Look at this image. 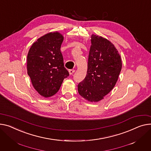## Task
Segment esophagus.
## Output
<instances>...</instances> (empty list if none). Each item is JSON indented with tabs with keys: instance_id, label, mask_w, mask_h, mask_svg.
I'll list each match as a JSON object with an SVG mask.
<instances>
[{
	"instance_id": "esophagus-1",
	"label": "esophagus",
	"mask_w": 151,
	"mask_h": 151,
	"mask_svg": "<svg viewBox=\"0 0 151 151\" xmlns=\"http://www.w3.org/2000/svg\"><path fill=\"white\" fill-rule=\"evenodd\" d=\"M68 72H69L70 75H72V74L75 72V70H70Z\"/></svg>"
}]
</instances>
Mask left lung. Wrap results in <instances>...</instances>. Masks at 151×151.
<instances>
[{"label":"left lung","instance_id":"left-lung-1","mask_svg":"<svg viewBox=\"0 0 151 151\" xmlns=\"http://www.w3.org/2000/svg\"><path fill=\"white\" fill-rule=\"evenodd\" d=\"M87 75L78 84V90L88 101L98 102L114 87L122 62L117 50L107 39L92 35Z\"/></svg>","mask_w":151,"mask_h":151}]
</instances>
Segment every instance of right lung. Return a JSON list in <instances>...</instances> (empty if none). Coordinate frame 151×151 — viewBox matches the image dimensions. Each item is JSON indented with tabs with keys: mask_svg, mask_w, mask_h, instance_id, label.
<instances>
[{
	"mask_svg": "<svg viewBox=\"0 0 151 151\" xmlns=\"http://www.w3.org/2000/svg\"><path fill=\"white\" fill-rule=\"evenodd\" d=\"M63 39L58 32L46 34L33 44L27 55L28 75L36 91L45 98L56 94L69 76L60 50Z\"/></svg>",
	"mask_w": 151,
	"mask_h": 151,
	"instance_id": "add662e5",
	"label": "right lung"
}]
</instances>
